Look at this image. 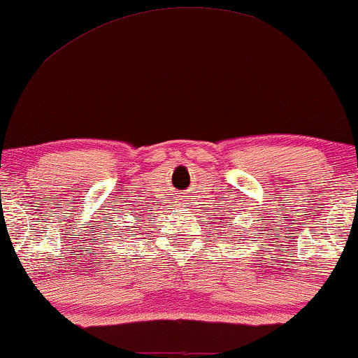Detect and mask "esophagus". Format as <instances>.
Wrapping results in <instances>:
<instances>
[{"label": "esophagus", "mask_w": 358, "mask_h": 358, "mask_svg": "<svg viewBox=\"0 0 358 358\" xmlns=\"http://www.w3.org/2000/svg\"><path fill=\"white\" fill-rule=\"evenodd\" d=\"M184 203H186V208L191 206V196H184Z\"/></svg>", "instance_id": "1"}]
</instances>
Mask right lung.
Here are the masks:
<instances>
[{"label": "right lung", "mask_w": 358, "mask_h": 358, "mask_svg": "<svg viewBox=\"0 0 358 358\" xmlns=\"http://www.w3.org/2000/svg\"><path fill=\"white\" fill-rule=\"evenodd\" d=\"M134 224H136V226H122V228H124V233H136V228H138L137 221L134 222ZM141 224H142V222H141Z\"/></svg>", "instance_id": "add662e5"}]
</instances>
